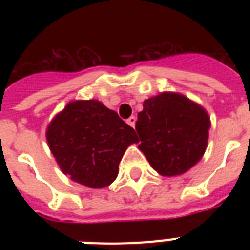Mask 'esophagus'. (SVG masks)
Here are the masks:
<instances>
[{
  "instance_id": "1",
  "label": "esophagus",
  "mask_w": 250,
  "mask_h": 250,
  "mask_svg": "<svg viewBox=\"0 0 250 250\" xmlns=\"http://www.w3.org/2000/svg\"><path fill=\"white\" fill-rule=\"evenodd\" d=\"M127 123H128L131 127H135V123H136V118L135 117H129L128 119H127Z\"/></svg>"
}]
</instances>
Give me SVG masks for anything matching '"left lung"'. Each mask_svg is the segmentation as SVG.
Here are the masks:
<instances>
[{
	"instance_id": "left-lung-1",
	"label": "left lung",
	"mask_w": 250,
	"mask_h": 250,
	"mask_svg": "<svg viewBox=\"0 0 250 250\" xmlns=\"http://www.w3.org/2000/svg\"><path fill=\"white\" fill-rule=\"evenodd\" d=\"M136 131L150 166L162 176H178L200 162L209 140L210 117L184 94L162 92L145 100Z\"/></svg>"
}]
</instances>
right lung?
Here are the masks:
<instances>
[{
  "label": "right lung",
  "mask_w": 250,
  "mask_h": 250,
  "mask_svg": "<svg viewBox=\"0 0 250 250\" xmlns=\"http://www.w3.org/2000/svg\"><path fill=\"white\" fill-rule=\"evenodd\" d=\"M46 141L64 175L100 189L117 179L122 157L139 139L135 129L101 101L75 100L50 121Z\"/></svg>",
  "instance_id": "right-lung-1"
}]
</instances>
